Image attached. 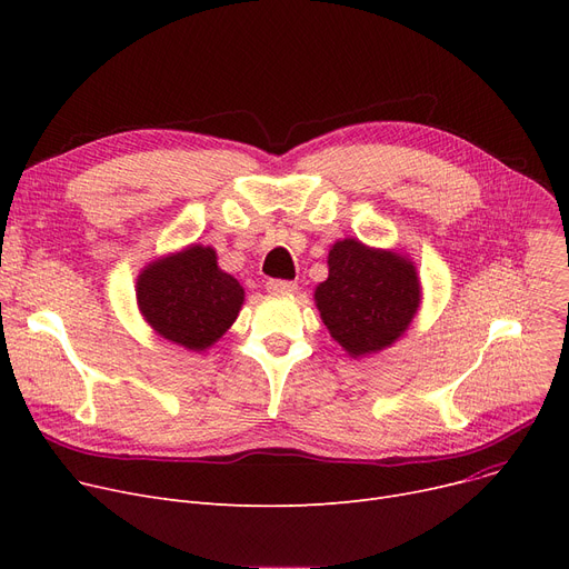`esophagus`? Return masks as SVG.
<instances>
[{
    "instance_id": "1",
    "label": "esophagus",
    "mask_w": 569,
    "mask_h": 569,
    "mask_svg": "<svg viewBox=\"0 0 569 569\" xmlns=\"http://www.w3.org/2000/svg\"><path fill=\"white\" fill-rule=\"evenodd\" d=\"M297 283L295 281H281V279H269L267 281V292L279 295V292H295Z\"/></svg>"
}]
</instances>
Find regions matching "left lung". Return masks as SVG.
I'll use <instances>...</instances> for the list:
<instances>
[{"label": "left lung", "instance_id": "left-lung-1", "mask_svg": "<svg viewBox=\"0 0 569 569\" xmlns=\"http://www.w3.org/2000/svg\"><path fill=\"white\" fill-rule=\"evenodd\" d=\"M330 274L313 302L330 337L355 360L399 341L422 305L415 262L397 249H376L346 237L327 253Z\"/></svg>", "mask_w": 569, "mask_h": 569}]
</instances>
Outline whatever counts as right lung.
I'll list each match as a JSON object with an SVG mask.
<instances>
[{
	"instance_id": "add662e5",
	"label": "right lung",
	"mask_w": 569,
	"mask_h": 569,
	"mask_svg": "<svg viewBox=\"0 0 569 569\" xmlns=\"http://www.w3.org/2000/svg\"><path fill=\"white\" fill-rule=\"evenodd\" d=\"M136 302L161 339L204 352L242 311L244 288L219 267L212 247L189 244L140 269Z\"/></svg>"
}]
</instances>
